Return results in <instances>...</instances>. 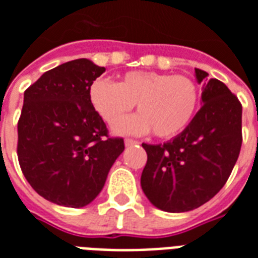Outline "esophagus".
<instances>
[{
    "label": "esophagus",
    "instance_id": "34e87169",
    "mask_svg": "<svg viewBox=\"0 0 258 258\" xmlns=\"http://www.w3.org/2000/svg\"><path fill=\"white\" fill-rule=\"evenodd\" d=\"M124 145L128 147V146H134V145H138L137 141H134V139H130V138H127L124 141Z\"/></svg>",
    "mask_w": 258,
    "mask_h": 258
}]
</instances>
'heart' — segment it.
Listing matches in <instances>:
<instances>
[{
	"mask_svg": "<svg viewBox=\"0 0 258 258\" xmlns=\"http://www.w3.org/2000/svg\"><path fill=\"white\" fill-rule=\"evenodd\" d=\"M93 108L112 124L137 104L138 115L113 125L117 134L145 135L154 131L162 139L176 137L196 115L200 91L191 79L153 71H134L119 83L99 79L89 88Z\"/></svg>",
	"mask_w": 258,
	"mask_h": 258,
	"instance_id": "obj_1",
	"label": "heart"
}]
</instances>
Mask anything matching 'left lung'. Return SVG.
<instances>
[{
	"label": "left lung",
	"instance_id": "8db88e82",
	"mask_svg": "<svg viewBox=\"0 0 258 258\" xmlns=\"http://www.w3.org/2000/svg\"><path fill=\"white\" fill-rule=\"evenodd\" d=\"M196 68L202 107L172 141L146 145L142 190L163 212L200 208L226 183L242 143V105L224 83Z\"/></svg>",
	"mask_w": 258,
	"mask_h": 258
}]
</instances>
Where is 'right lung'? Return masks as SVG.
I'll list each match as a JSON object with an SVG mask.
<instances>
[{"label": "right lung", "mask_w": 258, "mask_h": 258, "mask_svg": "<svg viewBox=\"0 0 258 258\" xmlns=\"http://www.w3.org/2000/svg\"><path fill=\"white\" fill-rule=\"evenodd\" d=\"M104 71L88 58L72 60L45 72L24 93L20 167L34 191L56 205L91 204L124 150L121 138L108 137L89 99V88Z\"/></svg>", "instance_id": "add662e5"}]
</instances>
